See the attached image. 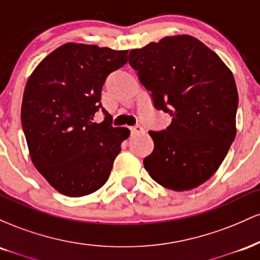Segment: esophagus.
Here are the masks:
<instances>
[{
    "mask_svg": "<svg viewBox=\"0 0 260 260\" xmlns=\"http://www.w3.org/2000/svg\"><path fill=\"white\" fill-rule=\"evenodd\" d=\"M131 132H132V134L134 136V134H140V133H144V128H143L142 126H136V127H132L131 128Z\"/></svg>",
    "mask_w": 260,
    "mask_h": 260,
    "instance_id": "esophagus-1",
    "label": "esophagus"
}]
</instances>
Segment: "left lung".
Segmentation results:
<instances>
[{
	"label": "left lung",
	"mask_w": 260,
	"mask_h": 260,
	"mask_svg": "<svg viewBox=\"0 0 260 260\" xmlns=\"http://www.w3.org/2000/svg\"><path fill=\"white\" fill-rule=\"evenodd\" d=\"M129 64L156 110L172 116L149 134L154 150L143 161L155 182L172 190L201 186L216 172L236 137L238 92L229 67L190 35H176L129 52Z\"/></svg>",
	"instance_id": "8db88e82"
}]
</instances>
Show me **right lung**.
Masks as SVG:
<instances>
[{"instance_id": "obj_1", "label": "right lung", "mask_w": 260, "mask_h": 260, "mask_svg": "<svg viewBox=\"0 0 260 260\" xmlns=\"http://www.w3.org/2000/svg\"><path fill=\"white\" fill-rule=\"evenodd\" d=\"M127 53L68 43L46 56L26 82L20 118L29 154L62 194L76 198L103 187L129 137L128 128L111 126L100 103L107 76L127 63ZM99 109L106 120L96 124Z\"/></svg>"}]
</instances>
